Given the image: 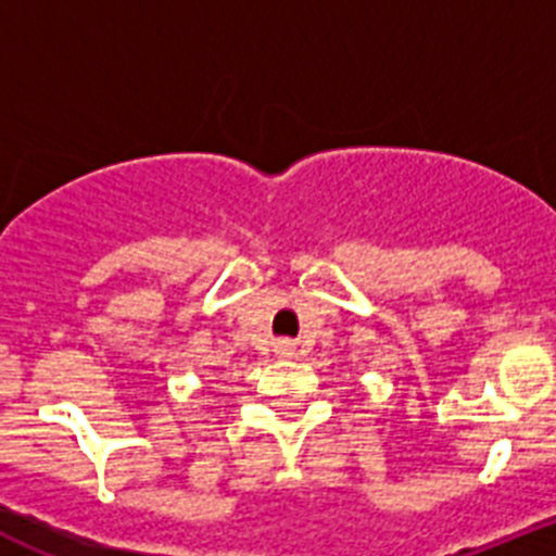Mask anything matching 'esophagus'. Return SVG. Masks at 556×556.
Segmentation results:
<instances>
[{
    "label": "esophagus",
    "mask_w": 556,
    "mask_h": 556,
    "mask_svg": "<svg viewBox=\"0 0 556 556\" xmlns=\"http://www.w3.org/2000/svg\"><path fill=\"white\" fill-rule=\"evenodd\" d=\"M275 353L281 358H292L294 353H298V342H292V339H281V342H275Z\"/></svg>",
    "instance_id": "obj_1"
}]
</instances>
